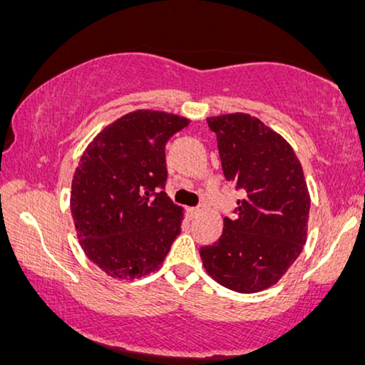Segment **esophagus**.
<instances>
[{"mask_svg": "<svg viewBox=\"0 0 365 365\" xmlns=\"http://www.w3.org/2000/svg\"><path fill=\"white\" fill-rule=\"evenodd\" d=\"M201 211H203V208L201 206H197V208H188V215L192 217H197L198 215H201Z\"/></svg>", "mask_w": 365, "mask_h": 365, "instance_id": "esophagus-1", "label": "esophagus"}]
</instances>
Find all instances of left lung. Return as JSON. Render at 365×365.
Instances as JSON below:
<instances>
[{
  "label": "left lung",
  "instance_id": "1",
  "mask_svg": "<svg viewBox=\"0 0 365 365\" xmlns=\"http://www.w3.org/2000/svg\"><path fill=\"white\" fill-rule=\"evenodd\" d=\"M217 138L222 172L244 192L237 217H225L222 235L200 249L217 284L239 293L275 285L307 242L309 193L292 145L246 113L206 118Z\"/></svg>",
  "mask_w": 365,
  "mask_h": 365
}]
</instances>
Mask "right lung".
<instances>
[{
	"label": "right lung",
	"instance_id": "right-lung-1",
	"mask_svg": "<svg viewBox=\"0 0 365 365\" xmlns=\"http://www.w3.org/2000/svg\"><path fill=\"white\" fill-rule=\"evenodd\" d=\"M188 123L165 111L128 113L80 157L70 192L75 231L86 257L113 279L157 270L180 235L182 206L155 188L165 187L167 140Z\"/></svg>",
	"mask_w": 365,
	"mask_h": 365
}]
</instances>
